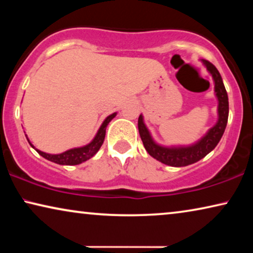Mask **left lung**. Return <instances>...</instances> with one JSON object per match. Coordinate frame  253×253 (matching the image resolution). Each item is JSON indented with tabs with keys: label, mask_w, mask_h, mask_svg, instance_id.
Returning a JSON list of instances; mask_svg holds the SVG:
<instances>
[{
	"label": "left lung",
	"mask_w": 253,
	"mask_h": 253,
	"mask_svg": "<svg viewBox=\"0 0 253 253\" xmlns=\"http://www.w3.org/2000/svg\"><path fill=\"white\" fill-rule=\"evenodd\" d=\"M203 63L212 76L214 81V93L217 99V122L207 131L205 136L200 138L195 144L188 145V146H162L155 143L152 138L151 132L144 123L143 115H140L138 119V130H139L145 150L151 157L171 167H185L205 158L211 151L215 148L227 126L229 102H228V94L222 78L217 69L211 62L203 60Z\"/></svg>",
	"instance_id": "1"
}]
</instances>
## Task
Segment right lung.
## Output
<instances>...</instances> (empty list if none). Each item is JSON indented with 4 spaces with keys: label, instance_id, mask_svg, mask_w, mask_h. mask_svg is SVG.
Listing matches in <instances>:
<instances>
[{
    "label": "right lung",
    "instance_id": "add662e5",
    "mask_svg": "<svg viewBox=\"0 0 253 253\" xmlns=\"http://www.w3.org/2000/svg\"><path fill=\"white\" fill-rule=\"evenodd\" d=\"M117 113H113L112 115L107 116L106 120L103 121L101 126L99 127L98 132H96L95 137L93 138V140L91 143H88L87 145L82 147H75L71 148V150H68L63 152V153L60 154H49V153H44L42 151L37 150L36 151L39 153L41 157H43L47 160H49L51 162H55L57 165H65V166H74V165H79L85 162L88 159H91L92 157H94L96 154V152L100 150L101 145L103 144V140H105V136H106V127L108 126L110 121H112L114 117L116 116ZM27 138V137H26ZM29 140V139H27ZM30 143V140H29ZM31 146L34 148L32 144L30 143Z\"/></svg>",
    "mask_w": 253,
    "mask_h": 253
}]
</instances>
